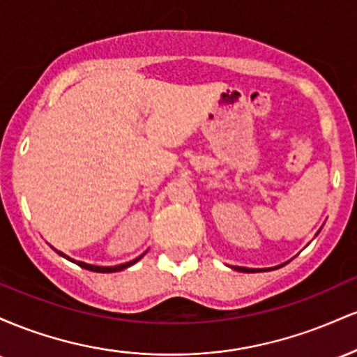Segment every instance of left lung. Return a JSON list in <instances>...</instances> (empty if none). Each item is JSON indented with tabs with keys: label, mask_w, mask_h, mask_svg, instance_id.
<instances>
[{
	"label": "left lung",
	"mask_w": 357,
	"mask_h": 357,
	"mask_svg": "<svg viewBox=\"0 0 357 357\" xmlns=\"http://www.w3.org/2000/svg\"><path fill=\"white\" fill-rule=\"evenodd\" d=\"M231 268H235V270H238V272H264V268H247V267H231ZM275 268V267H273ZM267 270H270V268H267Z\"/></svg>",
	"instance_id": "obj_1"
}]
</instances>
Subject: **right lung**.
I'll list each match as a JSON object with an SVG mask.
<instances>
[{"label": "right lung", "mask_w": 357, "mask_h": 357, "mask_svg": "<svg viewBox=\"0 0 357 357\" xmlns=\"http://www.w3.org/2000/svg\"><path fill=\"white\" fill-rule=\"evenodd\" d=\"M55 252L59 253V255H61V257H65V258H67V260H72L70 257L63 255V253L59 252V250H55ZM141 258H142V255H141V257H137L136 260H130V261H127V264L116 265V267H99V265H90V264H85V261H75V260H72V261H75V264L79 265V267H82V268H85V270H90V272H99V273H112V272H121V270H124V268H127V267H130V265H134V264H136V261L141 260Z\"/></svg>", "instance_id": "right-lung-1"}]
</instances>
